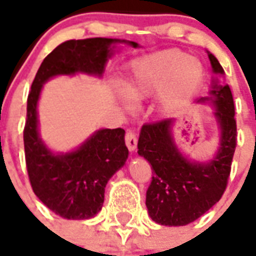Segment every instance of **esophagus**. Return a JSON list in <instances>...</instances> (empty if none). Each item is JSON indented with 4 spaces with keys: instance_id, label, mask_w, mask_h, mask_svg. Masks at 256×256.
<instances>
[{
    "instance_id": "34e87169",
    "label": "esophagus",
    "mask_w": 256,
    "mask_h": 256,
    "mask_svg": "<svg viewBox=\"0 0 256 256\" xmlns=\"http://www.w3.org/2000/svg\"><path fill=\"white\" fill-rule=\"evenodd\" d=\"M124 142H126V146H128V148L130 150V152H134L136 148V134L132 132V130H128V132H126V136H124Z\"/></svg>"
}]
</instances>
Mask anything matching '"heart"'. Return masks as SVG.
Here are the masks:
<instances>
[{"label":"heart","instance_id":"obj_1","mask_svg":"<svg viewBox=\"0 0 256 256\" xmlns=\"http://www.w3.org/2000/svg\"><path fill=\"white\" fill-rule=\"evenodd\" d=\"M204 66L199 60L178 49L162 50L132 64L126 90L118 88V96L128 108L160 92V112L170 114L188 104L204 82Z\"/></svg>","mask_w":256,"mask_h":256}]
</instances>
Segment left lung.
I'll use <instances>...</instances> for the list:
<instances>
[{"mask_svg":"<svg viewBox=\"0 0 256 256\" xmlns=\"http://www.w3.org/2000/svg\"><path fill=\"white\" fill-rule=\"evenodd\" d=\"M215 74H224L218 60L208 53ZM210 102L220 130L219 148L208 162L190 160L179 152L172 136L175 120L144 124L140 128L138 154L152 164V179L146 191V207L154 222L164 226H186L208 211L226 190L236 148V120L230 86L212 80Z\"/></svg>","mask_w":256,"mask_h":256,"instance_id":"obj_1","label":"left lung"}]
</instances>
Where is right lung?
<instances>
[{
    "label": "right lung",
    "instance_id": "1",
    "mask_svg": "<svg viewBox=\"0 0 256 256\" xmlns=\"http://www.w3.org/2000/svg\"><path fill=\"white\" fill-rule=\"evenodd\" d=\"M138 44L112 38L70 40L58 45L40 66L28 96L24 128L26 168L34 194L48 208L66 219L92 218L102 208L108 179L124 164L128 150L124 128H102L72 152L54 154L38 132L37 104L42 86L56 76L86 73L100 77L112 45Z\"/></svg>",
    "mask_w": 256,
    "mask_h": 256
}]
</instances>
